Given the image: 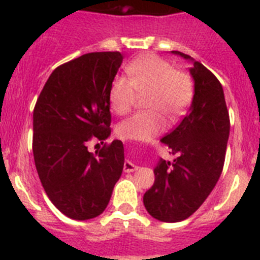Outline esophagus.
<instances>
[{"label":"esophagus","instance_id":"esophagus-1","mask_svg":"<svg viewBox=\"0 0 260 260\" xmlns=\"http://www.w3.org/2000/svg\"><path fill=\"white\" fill-rule=\"evenodd\" d=\"M137 169H138L137 165H134L132 161H128V160H126L125 164H123V171L125 172H134L137 171Z\"/></svg>","mask_w":260,"mask_h":260}]
</instances>
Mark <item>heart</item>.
I'll use <instances>...</instances> for the list:
<instances>
[{
  "label": "heart",
  "instance_id": "obj_1",
  "mask_svg": "<svg viewBox=\"0 0 260 260\" xmlns=\"http://www.w3.org/2000/svg\"><path fill=\"white\" fill-rule=\"evenodd\" d=\"M128 79L117 78L110 84L109 105L116 114L132 109L138 96H144V107L150 112L135 113L117 126V135L125 141L148 142L180 118L189 108L194 84L189 74L176 70L155 54L138 57L126 66Z\"/></svg>",
  "mask_w": 260,
  "mask_h": 260
}]
</instances>
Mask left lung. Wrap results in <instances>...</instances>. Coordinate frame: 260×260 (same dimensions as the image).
<instances>
[{"label":"left lung","mask_w":260,"mask_h":260,"mask_svg":"<svg viewBox=\"0 0 260 260\" xmlns=\"http://www.w3.org/2000/svg\"><path fill=\"white\" fill-rule=\"evenodd\" d=\"M172 53L191 62L194 96L187 116L161 139L177 157L172 162L158 160L155 182L143 195L147 212L164 222L187 219L207 199L221 176L231 128L217 78L192 57Z\"/></svg>","instance_id":"left-lung-1"}]
</instances>
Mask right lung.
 I'll return each instance as SVG.
<instances>
[{
    "label": "right lung",
    "mask_w": 260,
    "mask_h": 260,
    "mask_svg": "<svg viewBox=\"0 0 260 260\" xmlns=\"http://www.w3.org/2000/svg\"><path fill=\"white\" fill-rule=\"evenodd\" d=\"M119 52L87 53L58 66L34 110V158L48 198L70 219L104 212L125 164L123 144L88 152L91 139L110 135L109 88L122 63Z\"/></svg>",
    "instance_id": "1"
}]
</instances>
